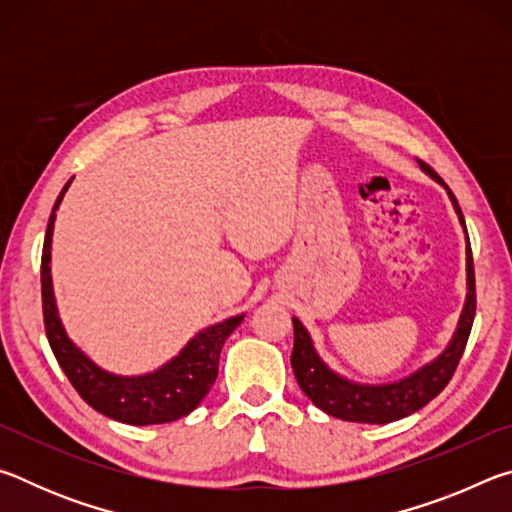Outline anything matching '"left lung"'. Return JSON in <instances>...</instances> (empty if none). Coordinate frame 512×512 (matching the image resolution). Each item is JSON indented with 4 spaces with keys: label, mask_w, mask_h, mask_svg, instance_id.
<instances>
[{
    "label": "left lung",
    "mask_w": 512,
    "mask_h": 512,
    "mask_svg": "<svg viewBox=\"0 0 512 512\" xmlns=\"http://www.w3.org/2000/svg\"><path fill=\"white\" fill-rule=\"evenodd\" d=\"M420 169L429 178L436 180L438 185L445 187L449 201L454 205L458 223L463 225L465 232V305L454 329L452 341L447 348L438 354L436 359L424 363L411 375L397 381H386V384H361L339 375L327 363L320 359L314 348L311 334L300 320L293 316V352H291V368L296 372V379L311 402L327 415H334L339 420L363 422V424H386L402 420L406 415L420 411L424 404H429L443 388L449 384L458 361L463 357L465 343L470 339V329L476 314V293H474V266H472V248L470 237L465 230V219L461 207H458L456 196L452 194L443 178L433 171L429 164L418 160Z\"/></svg>",
    "instance_id": "8db88e82"
}]
</instances>
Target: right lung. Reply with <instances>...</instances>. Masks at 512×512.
<instances>
[{
	"label": "right lung",
	"instance_id": "obj_1",
	"mask_svg": "<svg viewBox=\"0 0 512 512\" xmlns=\"http://www.w3.org/2000/svg\"><path fill=\"white\" fill-rule=\"evenodd\" d=\"M69 185H72V180L63 187V192L54 203V210H51L40 264L42 314H45V332L51 352H54L58 366L63 368L67 379L72 381L76 393L106 418L135 424V427L185 418L210 393L216 375H219L223 343L241 325L246 314L225 318L221 323L201 329L194 339L187 341L176 357L162 363L153 372L115 375V372L97 366L67 336L63 320L58 316L54 282H51V237H54L56 210Z\"/></svg>",
	"mask_w": 512,
	"mask_h": 512
}]
</instances>
